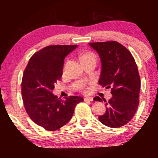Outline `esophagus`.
<instances>
[{"label":"esophagus","instance_id":"34e87169","mask_svg":"<svg viewBox=\"0 0 158 158\" xmlns=\"http://www.w3.org/2000/svg\"><path fill=\"white\" fill-rule=\"evenodd\" d=\"M93 99L94 98L91 97H87L84 98V100L86 101V102H88V101H89V102H91V101H93Z\"/></svg>","mask_w":158,"mask_h":158}]
</instances>
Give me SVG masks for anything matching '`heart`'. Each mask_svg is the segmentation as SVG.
<instances>
[{
    "mask_svg": "<svg viewBox=\"0 0 158 158\" xmlns=\"http://www.w3.org/2000/svg\"><path fill=\"white\" fill-rule=\"evenodd\" d=\"M88 56H94V55L93 53H90V52H88V53H86L85 54V55H83L81 56V59H82V58H85V57H88Z\"/></svg>",
    "mask_w": 158,
    "mask_h": 158,
    "instance_id": "heart-1",
    "label": "heart"
}]
</instances>
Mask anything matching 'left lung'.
Listing matches in <instances>:
<instances>
[{"label":"left lung","mask_w":158,"mask_h":158,"mask_svg":"<svg viewBox=\"0 0 158 158\" xmlns=\"http://www.w3.org/2000/svg\"><path fill=\"white\" fill-rule=\"evenodd\" d=\"M101 61L99 84L111 88L112 97L106 102V110L99 117L105 126L118 128L127 124L139 105L140 79L135 59L128 49L117 41L89 43ZM94 101H102L96 97Z\"/></svg>","instance_id":"8db88e82"}]
</instances>
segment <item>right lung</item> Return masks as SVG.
I'll use <instances>...</instances> for the list:
<instances>
[{
	"label": "right lung",
	"instance_id": "1",
	"mask_svg": "<svg viewBox=\"0 0 158 158\" xmlns=\"http://www.w3.org/2000/svg\"><path fill=\"white\" fill-rule=\"evenodd\" d=\"M77 45L45 47L30 58L23 74L21 94L30 119L48 131H56L71 119L74 108L84 99L70 96L59 99L52 94L63 73L64 60Z\"/></svg>",
	"mask_w": 158,
	"mask_h": 158
}]
</instances>
